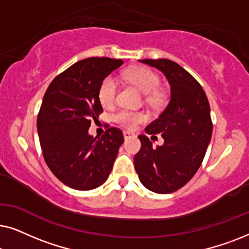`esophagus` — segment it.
Instances as JSON below:
<instances>
[{
  "label": "esophagus",
  "instance_id": "obj_1",
  "mask_svg": "<svg viewBox=\"0 0 249 249\" xmlns=\"http://www.w3.org/2000/svg\"><path fill=\"white\" fill-rule=\"evenodd\" d=\"M124 139H128L130 137H134V134H132V132H129V131H124Z\"/></svg>",
  "mask_w": 249,
  "mask_h": 249
}]
</instances>
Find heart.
I'll return each mask as SVG.
<instances>
[{
	"label": "heart",
	"instance_id": "1",
	"mask_svg": "<svg viewBox=\"0 0 249 249\" xmlns=\"http://www.w3.org/2000/svg\"><path fill=\"white\" fill-rule=\"evenodd\" d=\"M124 77L129 83L134 85L138 90L146 95L149 104L158 105L163 101V93L158 89L160 79L154 71L145 67H132L124 72ZM118 91V83L113 77H107L102 81L98 89V98L103 107H111L114 103ZM144 114L141 112L119 111L114 115V120L127 128H135L144 120Z\"/></svg>",
	"mask_w": 249,
	"mask_h": 249
}]
</instances>
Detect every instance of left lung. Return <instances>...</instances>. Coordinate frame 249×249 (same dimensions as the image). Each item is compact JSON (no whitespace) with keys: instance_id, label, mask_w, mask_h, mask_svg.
Segmentation results:
<instances>
[{"instance_id":"obj_1","label":"left lung","mask_w":249,"mask_h":249,"mask_svg":"<svg viewBox=\"0 0 249 249\" xmlns=\"http://www.w3.org/2000/svg\"><path fill=\"white\" fill-rule=\"evenodd\" d=\"M156 68L169 81L171 96L164 111L145 131L161 134L162 146L153 147L139 135L142 148L135 155V169L146 188L170 194L185 186L202 164L211 142L213 124L205 91L192 74L168 59L139 60Z\"/></svg>"}]
</instances>
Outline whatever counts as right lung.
<instances>
[{
	"label": "right lung",
	"mask_w": 249,
	"mask_h": 249,
	"mask_svg": "<svg viewBox=\"0 0 249 249\" xmlns=\"http://www.w3.org/2000/svg\"><path fill=\"white\" fill-rule=\"evenodd\" d=\"M124 64L110 57L78 61L55 77L44 95L37 131L44 160L53 175L70 188L90 190L107 181L124 142L120 129L102 137L88 134L90 119L103 112L98 89Z\"/></svg>",
	"instance_id": "add662e5"
}]
</instances>
